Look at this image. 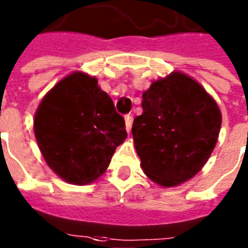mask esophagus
<instances>
[{"label": "esophagus", "mask_w": 248, "mask_h": 248, "mask_svg": "<svg viewBox=\"0 0 248 248\" xmlns=\"http://www.w3.org/2000/svg\"><path fill=\"white\" fill-rule=\"evenodd\" d=\"M124 120H125L126 132L129 133L130 128H132V123H133V116H132V115H125V116H124Z\"/></svg>", "instance_id": "1"}]
</instances>
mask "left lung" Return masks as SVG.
Listing matches in <instances>:
<instances>
[{"label": "left lung", "mask_w": 248, "mask_h": 248, "mask_svg": "<svg viewBox=\"0 0 248 248\" xmlns=\"http://www.w3.org/2000/svg\"><path fill=\"white\" fill-rule=\"evenodd\" d=\"M143 112L132 126L140 168L154 183L177 187L193 178L213 154L221 112L197 80L173 71L142 94Z\"/></svg>", "instance_id": "obj_1"}]
</instances>
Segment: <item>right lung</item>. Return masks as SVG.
Segmentation results:
<instances>
[{"label":"right lung","instance_id":"add662e5","mask_svg":"<svg viewBox=\"0 0 248 248\" xmlns=\"http://www.w3.org/2000/svg\"><path fill=\"white\" fill-rule=\"evenodd\" d=\"M45 161L66 183H93L126 138L125 123L96 77L74 71L46 93L34 114Z\"/></svg>","mask_w":248,"mask_h":248}]
</instances>
